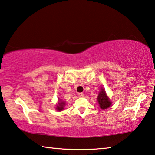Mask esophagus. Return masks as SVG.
Listing matches in <instances>:
<instances>
[{"mask_svg": "<svg viewBox=\"0 0 155 155\" xmlns=\"http://www.w3.org/2000/svg\"><path fill=\"white\" fill-rule=\"evenodd\" d=\"M84 96V94L83 93V92H79V93H78V97H83Z\"/></svg>", "mask_w": 155, "mask_h": 155, "instance_id": "esophagus-1", "label": "esophagus"}]
</instances>
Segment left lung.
<instances>
[{
    "instance_id": "1",
    "label": "left lung",
    "mask_w": 155,
    "mask_h": 155,
    "mask_svg": "<svg viewBox=\"0 0 155 155\" xmlns=\"http://www.w3.org/2000/svg\"><path fill=\"white\" fill-rule=\"evenodd\" d=\"M97 100L101 109H106V108H108L111 105V101L109 100V99L107 96L106 92L104 89H101V91L99 93Z\"/></svg>"
}]
</instances>
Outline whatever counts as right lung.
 I'll return each mask as SVG.
<instances>
[{
    "label": "right lung",
    "mask_w": 155,
    "mask_h": 155,
    "mask_svg": "<svg viewBox=\"0 0 155 155\" xmlns=\"http://www.w3.org/2000/svg\"><path fill=\"white\" fill-rule=\"evenodd\" d=\"M58 104H59V106H57L58 107H56V109L58 110H62L63 109V106L65 104H64V102H60Z\"/></svg>",
    "instance_id": "right-lung-1"
}]
</instances>
